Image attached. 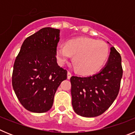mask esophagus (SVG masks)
Instances as JSON below:
<instances>
[{
	"mask_svg": "<svg viewBox=\"0 0 135 135\" xmlns=\"http://www.w3.org/2000/svg\"><path fill=\"white\" fill-rule=\"evenodd\" d=\"M71 76V74L70 71H68V79H70Z\"/></svg>",
	"mask_w": 135,
	"mask_h": 135,
	"instance_id": "1",
	"label": "esophagus"
}]
</instances>
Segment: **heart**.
Instances as JSON below:
<instances>
[{
    "mask_svg": "<svg viewBox=\"0 0 135 135\" xmlns=\"http://www.w3.org/2000/svg\"><path fill=\"white\" fill-rule=\"evenodd\" d=\"M108 45L103 41L90 38L69 40L65 45L59 44L56 48L57 61L63 65L73 55L75 70L82 75H92L99 71L109 57Z\"/></svg>",
    "mask_w": 135,
    "mask_h": 135,
    "instance_id": "heart-1",
    "label": "heart"
}]
</instances>
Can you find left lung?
<instances>
[{"label": "left lung", "mask_w": 135, "mask_h": 135, "mask_svg": "<svg viewBox=\"0 0 135 135\" xmlns=\"http://www.w3.org/2000/svg\"><path fill=\"white\" fill-rule=\"evenodd\" d=\"M107 64L99 73L89 77L71 76V104L78 115L92 118L101 115L118 95L123 70L120 53L110 48Z\"/></svg>", "instance_id": "obj_1"}]
</instances>
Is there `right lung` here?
Listing matches in <instances>:
<instances>
[{
    "label": "right lung",
    "instance_id": "add662e5",
    "mask_svg": "<svg viewBox=\"0 0 135 135\" xmlns=\"http://www.w3.org/2000/svg\"><path fill=\"white\" fill-rule=\"evenodd\" d=\"M60 30L44 27L27 37L17 56L12 85L17 97L27 110L44 113L53 104L55 94L67 71L58 65L56 48Z\"/></svg>",
    "mask_w": 135,
    "mask_h": 135
}]
</instances>
